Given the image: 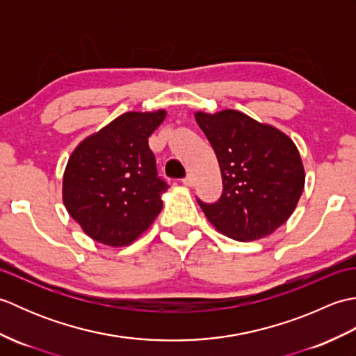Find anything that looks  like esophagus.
I'll list each match as a JSON object with an SVG mask.
<instances>
[{
  "label": "esophagus",
  "mask_w": 356,
  "mask_h": 356,
  "mask_svg": "<svg viewBox=\"0 0 356 356\" xmlns=\"http://www.w3.org/2000/svg\"><path fill=\"white\" fill-rule=\"evenodd\" d=\"M184 184L186 186H194V176H193V174H188V176L184 179Z\"/></svg>",
  "instance_id": "esophagus-1"
}]
</instances>
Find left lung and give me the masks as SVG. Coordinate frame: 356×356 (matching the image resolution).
I'll list each match as a JSON object with an SVG mask.
<instances>
[{
  "instance_id": "8db88e82",
  "label": "left lung",
  "mask_w": 356,
  "mask_h": 356,
  "mask_svg": "<svg viewBox=\"0 0 356 356\" xmlns=\"http://www.w3.org/2000/svg\"><path fill=\"white\" fill-rule=\"evenodd\" d=\"M220 165V199H197L214 228L238 241L263 238L293 213L305 188V168L295 143L277 128L245 113H195Z\"/></svg>"
}]
</instances>
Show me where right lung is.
<instances>
[{"label":"right lung","mask_w":356,"mask_h":356,"mask_svg":"<svg viewBox=\"0 0 356 356\" xmlns=\"http://www.w3.org/2000/svg\"><path fill=\"white\" fill-rule=\"evenodd\" d=\"M166 113L130 111L73 151L64 172L63 199L87 236L125 246L154 222L168 184L159 177L148 138Z\"/></svg>","instance_id":"add662e5"}]
</instances>
